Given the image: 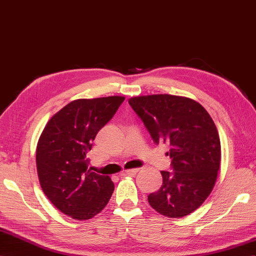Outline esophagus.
<instances>
[{
  "label": "esophagus",
  "mask_w": 256,
  "mask_h": 256,
  "mask_svg": "<svg viewBox=\"0 0 256 256\" xmlns=\"http://www.w3.org/2000/svg\"><path fill=\"white\" fill-rule=\"evenodd\" d=\"M139 171V168H136V169H128V170H125V172H124V174H129V176H134V174H136V172Z\"/></svg>",
  "instance_id": "esophagus-1"
}]
</instances>
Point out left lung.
I'll return each instance as SVG.
<instances>
[{"instance_id": "1", "label": "left lung", "mask_w": 256, "mask_h": 256, "mask_svg": "<svg viewBox=\"0 0 256 256\" xmlns=\"http://www.w3.org/2000/svg\"><path fill=\"white\" fill-rule=\"evenodd\" d=\"M129 104L152 139L167 143L174 171H162V185L148 195L162 216L182 218L204 204L216 184L220 162L218 129L195 100L172 94L134 96Z\"/></svg>"}]
</instances>
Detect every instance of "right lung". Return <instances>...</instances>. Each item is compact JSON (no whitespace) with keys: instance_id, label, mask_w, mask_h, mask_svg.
<instances>
[{"instance_id":"add662e5","label":"right lung","mask_w":256,"mask_h":256,"mask_svg":"<svg viewBox=\"0 0 256 256\" xmlns=\"http://www.w3.org/2000/svg\"><path fill=\"white\" fill-rule=\"evenodd\" d=\"M124 100L120 96L74 100L48 120L40 136L36 169L40 188L58 210L74 220L94 218L113 194L114 183L108 176L92 171L87 154Z\"/></svg>"}]
</instances>
